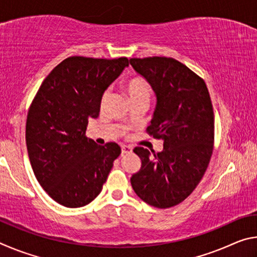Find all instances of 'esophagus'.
I'll list each match as a JSON object with an SVG mask.
<instances>
[{
  "label": "esophagus",
  "mask_w": 257,
  "mask_h": 257,
  "mask_svg": "<svg viewBox=\"0 0 257 257\" xmlns=\"http://www.w3.org/2000/svg\"><path fill=\"white\" fill-rule=\"evenodd\" d=\"M133 151V147L132 146H128V145H122L121 146V154H127L130 153V152Z\"/></svg>",
  "instance_id": "obj_1"
}]
</instances>
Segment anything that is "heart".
Masks as SVG:
<instances>
[{"mask_svg":"<svg viewBox=\"0 0 257 257\" xmlns=\"http://www.w3.org/2000/svg\"><path fill=\"white\" fill-rule=\"evenodd\" d=\"M124 90L127 92L130 101H134V99H139V98H145L150 99L152 96V88L151 86L147 84L142 78H132L124 82ZM106 94L103 95L102 102L105 101Z\"/></svg>","mask_w":257,"mask_h":257,"instance_id":"1","label":"heart"}]
</instances>
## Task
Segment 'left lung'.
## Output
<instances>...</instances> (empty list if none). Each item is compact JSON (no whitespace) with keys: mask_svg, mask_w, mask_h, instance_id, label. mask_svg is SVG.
Returning a JSON list of instances; mask_svg holds the SVG:
<instances>
[{"mask_svg":"<svg viewBox=\"0 0 257 257\" xmlns=\"http://www.w3.org/2000/svg\"><path fill=\"white\" fill-rule=\"evenodd\" d=\"M129 63L155 94L147 132L163 141L160 153L135 147L142 167L130 182L149 205L172 207L193 193L210 163L214 142L210 94L202 78L175 59L153 56Z\"/></svg>","mask_w":257,"mask_h":257,"instance_id":"left-lung-1","label":"left lung"}]
</instances>
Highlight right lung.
I'll return each mask as SVG.
<instances>
[{"label":"right lung","instance_id":"right-lung-1","mask_svg":"<svg viewBox=\"0 0 257 257\" xmlns=\"http://www.w3.org/2000/svg\"><path fill=\"white\" fill-rule=\"evenodd\" d=\"M128 66L127 58L71 56L50 72L30 105V164L43 189L61 205L94 201L121 153L115 143L99 146L85 135L88 120L99 115L104 92Z\"/></svg>","mask_w":257,"mask_h":257}]
</instances>
